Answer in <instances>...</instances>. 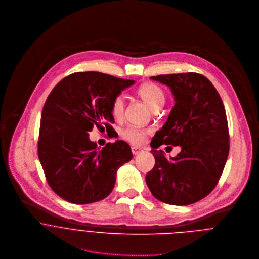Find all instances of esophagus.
I'll list each match as a JSON object with an SVG mask.
<instances>
[{
    "mask_svg": "<svg viewBox=\"0 0 259 259\" xmlns=\"http://www.w3.org/2000/svg\"><path fill=\"white\" fill-rule=\"evenodd\" d=\"M142 152H143V150L140 149V148H137V147H133V148H132V153H133L134 156H137V155L141 154Z\"/></svg>",
    "mask_w": 259,
    "mask_h": 259,
    "instance_id": "esophagus-1",
    "label": "esophagus"
}]
</instances>
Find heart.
<instances>
[{
	"label": "heart",
	"mask_w": 259,
	"mask_h": 259,
	"mask_svg": "<svg viewBox=\"0 0 259 259\" xmlns=\"http://www.w3.org/2000/svg\"><path fill=\"white\" fill-rule=\"evenodd\" d=\"M138 95L148 104L154 111L159 110L165 103L166 94L164 89L155 83H145L138 88ZM124 112V99L122 95H117L113 98L111 103V113L115 118L122 117ZM150 130L139 128L136 126H128L121 133V137L127 142L135 145H142Z\"/></svg>",
	"instance_id": "1"
}]
</instances>
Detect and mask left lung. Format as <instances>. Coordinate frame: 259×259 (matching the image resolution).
<instances>
[{"label": "left lung", "mask_w": 259, "mask_h": 259, "mask_svg": "<svg viewBox=\"0 0 259 259\" xmlns=\"http://www.w3.org/2000/svg\"><path fill=\"white\" fill-rule=\"evenodd\" d=\"M170 87L175 105L151 146L156 164L147 185L161 202L185 206L205 198L217 185L229 153L225 108L216 88L205 76L189 72L150 77ZM180 145L168 160L156 149Z\"/></svg>", "instance_id": "8db88e82"}]
</instances>
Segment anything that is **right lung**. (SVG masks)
<instances>
[{
	"label": "right lung",
	"instance_id": "right-lung-1",
	"mask_svg": "<svg viewBox=\"0 0 259 259\" xmlns=\"http://www.w3.org/2000/svg\"><path fill=\"white\" fill-rule=\"evenodd\" d=\"M135 80L95 71L76 72L49 94L41 114L38 156L51 189L73 204H89L112 191L117 170L133 159L123 141L102 149L88 132L112 131L111 103Z\"/></svg>",
	"mask_w": 259,
	"mask_h": 259
}]
</instances>
